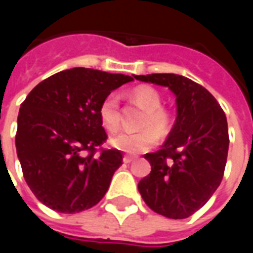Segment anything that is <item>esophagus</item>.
Segmentation results:
<instances>
[{
  "label": "esophagus",
  "instance_id": "obj_1",
  "mask_svg": "<svg viewBox=\"0 0 253 253\" xmlns=\"http://www.w3.org/2000/svg\"><path fill=\"white\" fill-rule=\"evenodd\" d=\"M131 161L132 157H130V156H125V157H123V163H125V164H130Z\"/></svg>",
  "mask_w": 253,
  "mask_h": 253
}]
</instances>
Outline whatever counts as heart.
I'll list each match as a JSON object with an SVG mask.
<instances>
[{"mask_svg":"<svg viewBox=\"0 0 253 253\" xmlns=\"http://www.w3.org/2000/svg\"><path fill=\"white\" fill-rule=\"evenodd\" d=\"M130 96L135 104L145 110V115L139 123V127L145 130L139 132H116L111 137L110 143L122 152L139 153L152 148L157 141V137L164 138L168 135L170 128V114L161 107V94L150 86H138ZM99 114L103 126L108 131H115L121 125V111L116 94H108L103 100Z\"/></svg>","mask_w":253,"mask_h":253,"instance_id":"heart-1","label":"heart"}]
</instances>
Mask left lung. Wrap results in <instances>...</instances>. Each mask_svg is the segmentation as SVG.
<instances>
[{
    "label": "left lung",
    "instance_id": "1",
    "mask_svg": "<svg viewBox=\"0 0 253 253\" xmlns=\"http://www.w3.org/2000/svg\"><path fill=\"white\" fill-rule=\"evenodd\" d=\"M176 96V121L163 148L146 153L152 170L138 183L153 211L183 219L211 198L223 177L229 149L228 122L206 88L179 74L134 76Z\"/></svg>",
    "mask_w": 253,
    "mask_h": 253
}]
</instances>
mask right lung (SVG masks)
Wrapping results in <instances>:
<instances>
[{
	"label": "right lung",
	"mask_w": 253,
	"mask_h": 253,
	"mask_svg": "<svg viewBox=\"0 0 253 253\" xmlns=\"http://www.w3.org/2000/svg\"><path fill=\"white\" fill-rule=\"evenodd\" d=\"M134 76L74 67L32 89L20 107L16 150L27 184L58 212L97 205L122 165V152L96 148L107 139L100 121L103 100Z\"/></svg>",
	"instance_id": "obj_1"
}]
</instances>
